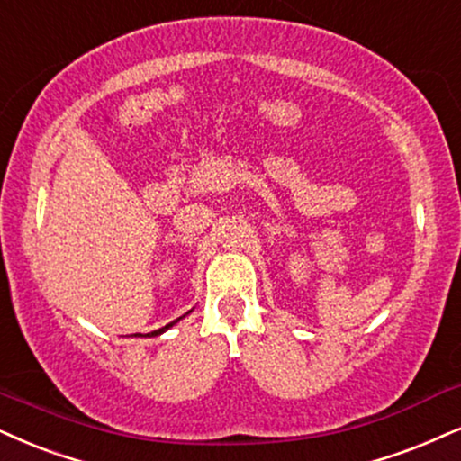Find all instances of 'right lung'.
<instances>
[{
	"mask_svg": "<svg viewBox=\"0 0 461 461\" xmlns=\"http://www.w3.org/2000/svg\"><path fill=\"white\" fill-rule=\"evenodd\" d=\"M192 312V310H190ZM190 312H187V314H190ZM185 316V314H184ZM184 316H181V318H184ZM181 318H177V321H173V322H168V325H164L162 329H158V331H151V333H134V338H158V335H162L164 331H168V329L170 327H173V325H177V322L181 321Z\"/></svg>",
	"mask_w": 461,
	"mask_h": 461,
	"instance_id": "add662e5",
	"label": "right lung"
}]
</instances>
